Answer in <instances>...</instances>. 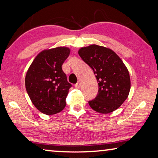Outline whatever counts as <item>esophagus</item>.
Wrapping results in <instances>:
<instances>
[{
  "label": "esophagus",
  "mask_w": 158,
  "mask_h": 158,
  "mask_svg": "<svg viewBox=\"0 0 158 158\" xmlns=\"http://www.w3.org/2000/svg\"><path fill=\"white\" fill-rule=\"evenodd\" d=\"M81 81H79L78 82H77V83L75 84V87H76L77 89H79L80 86H81Z\"/></svg>",
  "instance_id": "obj_1"
}]
</instances>
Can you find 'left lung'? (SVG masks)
I'll return each instance as SVG.
<instances>
[{
  "instance_id": "8db88e82",
  "label": "left lung",
  "mask_w": 158,
  "mask_h": 158,
  "mask_svg": "<svg viewBox=\"0 0 158 158\" xmlns=\"http://www.w3.org/2000/svg\"><path fill=\"white\" fill-rule=\"evenodd\" d=\"M78 53L93 69L98 81V94L89 102L90 107L100 114L118 109L131 89L130 75L121 59L110 49L96 44L81 48Z\"/></svg>"
}]
</instances>
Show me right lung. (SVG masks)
<instances>
[{
    "instance_id": "right-lung-1",
    "label": "right lung",
    "mask_w": 158,
    "mask_h": 158,
    "mask_svg": "<svg viewBox=\"0 0 158 158\" xmlns=\"http://www.w3.org/2000/svg\"><path fill=\"white\" fill-rule=\"evenodd\" d=\"M70 49L59 47L42 51L35 58L25 77V88L32 103L42 114L53 115L62 111L72 84L62 66Z\"/></svg>"
}]
</instances>
